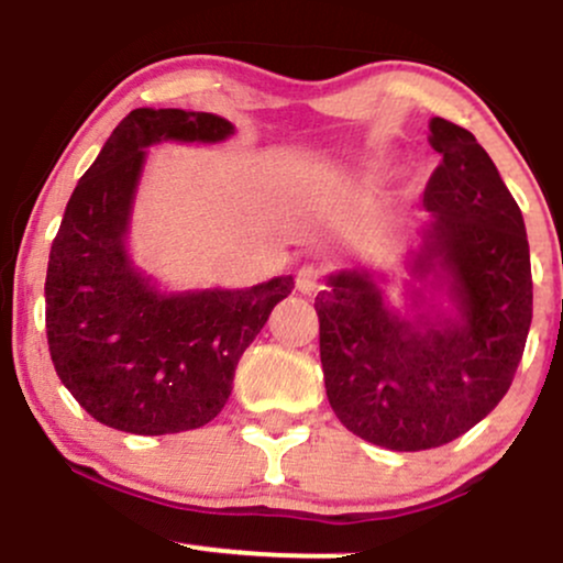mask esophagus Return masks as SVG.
<instances>
[{"label": "esophagus", "mask_w": 563, "mask_h": 563, "mask_svg": "<svg viewBox=\"0 0 563 563\" xmlns=\"http://www.w3.org/2000/svg\"><path fill=\"white\" fill-rule=\"evenodd\" d=\"M295 287H297V292H302V295H316V292H319V289H321L319 268L302 266L300 271H297Z\"/></svg>", "instance_id": "obj_1"}]
</instances>
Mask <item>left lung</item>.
Listing matches in <instances>:
<instances>
[{
    "label": "left lung",
    "instance_id": "obj_1",
    "mask_svg": "<svg viewBox=\"0 0 563 563\" xmlns=\"http://www.w3.org/2000/svg\"><path fill=\"white\" fill-rule=\"evenodd\" d=\"M442 155L424 189L432 221L413 274L453 308L398 316L368 271H340L316 297L323 385L336 419L389 451H429L504 400L532 323L525 218L472 131L432 118Z\"/></svg>",
    "mask_w": 563,
    "mask_h": 563
}]
</instances>
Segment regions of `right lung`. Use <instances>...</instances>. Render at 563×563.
Segmentation results:
<instances>
[{
	"instance_id": "obj_1",
	"label": "right lung",
	"mask_w": 563,
	"mask_h": 563,
	"mask_svg": "<svg viewBox=\"0 0 563 563\" xmlns=\"http://www.w3.org/2000/svg\"><path fill=\"white\" fill-rule=\"evenodd\" d=\"M231 134L213 112L131 110L73 189L46 266V342L59 382L99 424L174 434L213 421L242 353L292 292V276H276L165 295L125 253L144 147Z\"/></svg>"
}]
</instances>
